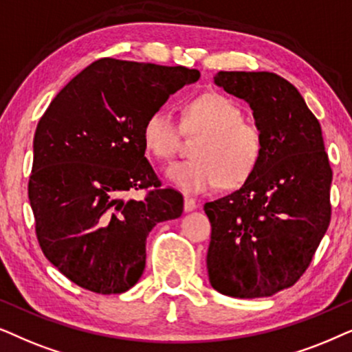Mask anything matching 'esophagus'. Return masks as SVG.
I'll return each mask as SVG.
<instances>
[{"instance_id": "esophagus-1", "label": "esophagus", "mask_w": 352, "mask_h": 352, "mask_svg": "<svg viewBox=\"0 0 352 352\" xmlns=\"http://www.w3.org/2000/svg\"><path fill=\"white\" fill-rule=\"evenodd\" d=\"M196 201L191 198V196H185V201H184V209L186 212H190V210H195L196 209Z\"/></svg>"}]
</instances>
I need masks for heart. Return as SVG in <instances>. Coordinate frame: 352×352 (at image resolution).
<instances>
[{"label":"heart","mask_w":352,"mask_h":352,"mask_svg":"<svg viewBox=\"0 0 352 352\" xmlns=\"http://www.w3.org/2000/svg\"><path fill=\"white\" fill-rule=\"evenodd\" d=\"M184 127L186 132L204 133L195 144V159L173 162L167 177L190 193L245 182L264 153V133L254 122L245 120L243 109L230 98L206 93L188 102ZM143 143L153 156L170 159L177 153L182 129L175 116L159 107L143 124Z\"/></svg>","instance_id":"heart-1"}]
</instances>
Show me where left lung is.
Listing matches in <instances>:
<instances>
[{
	"label": "left lung",
	"mask_w": 352,
	"mask_h": 352,
	"mask_svg": "<svg viewBox=\"0 0 352 352\" xmlns=\"http://www.w3.org/2000/svg\"><path fill=\"white\" fill-rule=\"evenodd\" d=\"M215 83L251 106L264 153L241 188L204 204L209 282L227 296H272L302 277L329 228L333 170L317 117L288 80L220 70Z\"/></svg>",
	"instance_id": "8db88e82"
}]
</instances>
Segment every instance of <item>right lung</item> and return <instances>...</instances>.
<instances>
[{"instance_id": "add662e5", "label": "right lung", "mask_w": 352, "mask_h": 352, "mask_svg": "<svg viewBox=\"0 0 352 352\" xmlns=\"http://www.w3.org/2000/svg\"><path fill=\"white\" fill-rule=\"evenodd\" d=\"M199 70L102 58L75 75L36 125L29 199L38 245L64 277L119 294L142 277L146 236L184 212L146 157V117ZM143 200H129L133 190Z\"/></svg>"}]
</instances>
